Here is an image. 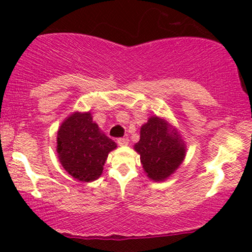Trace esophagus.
Wrapping results in <instances>:
<instances>
[{
    "mask_svg": "<svg viewBox=\"0 0 252 252\" xmlns=\"http://www.w3.org/2000/svg\"><path fill=\"white\" fill-rule=\"evenodd\" d=\"M117 143H118L120 147H125L129 143V140L127 139V137H120V139L117 140Z\"/></svg>",
    "mask_w": 252,
    "mask_h": 252,
    "instance_id": "esophagus-1",
    "label": "esophagus"
}]
</instances>
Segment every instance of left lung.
I'll use <instances>...</instances> for the list:
<instances>
[{
	"label": "left lung",
	"mask_w": 252,
	"mask_h": 252,
	"mask_svg": "<svg viewBox=\"0 0 252 252\" xmlns=\"http://www.w3.org/2000/svg\"><path fill=\"white\" fill-rule=\"evenodd\" d=\"M147 177L155 182L170 178L186 157V142L180 130L167 119L151 116L140 128V141L134 144Z\"/></svg>",
	"instance_id": "1"
}]
</instances>
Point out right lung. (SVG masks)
<instances>
[{"label": "right lung", "mask_w": 252, "mask_h": 252, "mask_svg": "<svg viewBox=\"0 0 252 252\" xmlns=\"http://www.w3.org/2000/svg\"><path fill=\"white\" fill-rule=\"evenodd\" d=\"M116 148L117 143L93 122L89 111L72 112L57 130L58 159L64 170L79 181L97 180L109 154Z\"/></svg>", "instance_id": "add662e5"}]
</instances>
